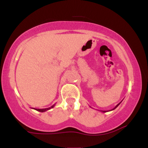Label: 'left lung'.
<instances>
[{
  "label": "left lung",
  "mask_w": 148,
  "mask_h": 148,
  "mask_svg": "<svg viewBox=\"0 0 148 148\" xmlns=\"http://www.w3.org/2000/svg\"><path fill=\"white\" fill-rule=\"evenodd\" d=\"M120 103H121V102H120ZM120 103H119V104H117V105H116V106H115V107H114V108H113V109H112V110H110V111H112V110H114V109H116V108H117V107H118V106H119V104H120ZM101 112H107V111H101Z\"/></svg>",
  "instance_id": "obj_1"
}]
</instances>
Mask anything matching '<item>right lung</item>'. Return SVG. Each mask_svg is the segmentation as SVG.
<instances>
[{
    "instance_id": "obj_1",
    "label": "right lung",
    "mask_w": 148,
    "mask_h": 148,
    "mask_svg": "<svg viewBox=\"0 0 148 148\" xmlns=\"http://www.w3.org/2000/svg\"><path fill=\"white\" fill-rule=\"evenodd\" d=\"M54 106H55V104H53V105H52L51 107H49V108H45V109H34V110H37V111H38V112H46V111H47V110H51V109L53 108V107H54Z\"/></svg>"
}]
</instances>
